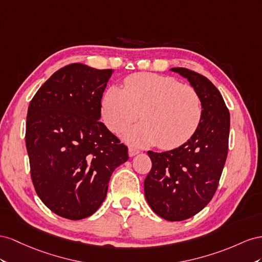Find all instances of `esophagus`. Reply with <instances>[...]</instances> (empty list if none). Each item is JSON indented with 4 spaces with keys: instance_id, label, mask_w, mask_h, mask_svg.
Listing matches in <instances>:
<instances>
[{
    "instance_id": "1",
    "label": "esophagus",
    "mask_w": 262,
    "mask_h": 262,
    "mask_svg": "<svg viewBox=\"0 0 262 262\" xmlns=\"http://www.w3.org/2000/svg\"><path fill=\"white\" fill-rule=\"evenodd\" d=\"M137 154H139L138 149L129 147V149H128V155H129V157H134V156H136Z\"/></svg>"
}]
</instances>
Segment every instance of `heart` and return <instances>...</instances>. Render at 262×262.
I'll list each match as a JSON object with an SVG mask.
<instances>
[{
	"label": "heart",
	"instance_id": "b5f03b06",
	"mask_svg": "<svg viewBox=\"0 0 262 262\" xmlns=\"http://www.w3.org/2000/svg\"><path fill=\"white\" fill-rule=\"evenodd\" d=\"M101 112L103 122L113 133L122 132L139 116L144 119L126 132L124 137L129 143L172 149L194 135L203 106L193 86L172 77L138 73L125 80L124 89L111 86L104 93Z\"/></svg>",
	"mask_w": 262,
	"mask_h": 262
}]
</instances>
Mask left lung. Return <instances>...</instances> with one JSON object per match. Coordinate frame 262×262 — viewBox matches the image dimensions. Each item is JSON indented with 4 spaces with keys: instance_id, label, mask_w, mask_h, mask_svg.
Segmentation results:
<instances>
[{
    "instance_id": "8db88e82",
    "label": "left lung",
    "mask_w": 262,
    "mask_h": 262,
    "mask_svg": "<svg viewBox=\"0 0 262 262\" xmlns=\"http://www.w3.org/2000/svg\"><path fill=\"white\" fill-rule=\"evenodd\" d=\"M201 96L203 114L194 135L176 149L148 151L152 167L145 179V198L160 217L179 222L198 214L219 186L228 151L230 116L212 82L185 68H172Z\"/></svg>"
}]
</instances>
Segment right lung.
I'll use <instances>...</instances> for the list:
<instances>
[{
    "mask_svg": "<svg viewBox=\"0 0 262 262\" xmlns=\"http://www.w3.org/2000/svg\"><path fill=\"white\" fill-rule=\"evenodd\" d=\"M113 70L71 63L56 71L29 103L26 148L37 195L61 217H89L106 198L127 147L100 122Z\"/></svg>",
    "mask_w": 262,
    "mask_h": 262,
    "instance_id": "1",
    "label": "right lung"
}]
</instances>
